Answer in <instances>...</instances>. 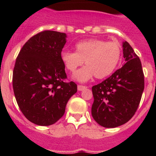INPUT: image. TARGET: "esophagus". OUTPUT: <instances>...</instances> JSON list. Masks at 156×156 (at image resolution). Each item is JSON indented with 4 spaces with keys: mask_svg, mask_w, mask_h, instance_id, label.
Here are the masks:
<instances>
[{
    "mask_svg": "<svg viewBox=\"0 0 156 156\" xmlns=\"http://www.w3.org/2000/svg\"><path fill=\"white\" fill-rule=\"evenodd\" d=\"M86 88H87L86 86H83V85H78V86H77V89H78V90H80V91L84 90V89H86Z\"/></svg>",
    "mask_w": 156,
    "mask_h": 156,
    "instance_id": "34e87169",
    "label": "esophagus"
}]
</instances>
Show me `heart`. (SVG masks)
Segmentation results:
<instances>
[{
	"label": "heart",
	"instance_id": "obj_1",
	"mask_svg": "<svg viewBox=\"0 0 156 156\" xmlns=\"http://www.w3.org/2000/svg\"><path fill=\"white\" fill-rule=\"evenodd\" d=\"M75 48L76 52H62L61 59L65 67L71 73H74L85 62L87 66L74 75V78L80 82H86L94 76L97 79L108 77L120 61V45L115 41L90 39L77 43Z\"/></svg>",
	"mask_w": 156,
	"mask_h": 156
}]
</instances>
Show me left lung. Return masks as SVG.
<instances>
[{
  "label": "left lung",
  "instance_id": "obj_1",
  "mask_svg": "<svg viewBox=\"0 0 156 156\" xmlns=\"http://www.w3.org/2000/svg\"><path fill=\"white\" fill-rule=\"evenodd\" d=\"M125 64L112 76L92 87L91 114L101 126L114 128L131 119L140 104L144 79L140 58L129 43H122Z\"/></svg>",
  "mask_w": 156,
  "mask_h": 156
}]
</instances>
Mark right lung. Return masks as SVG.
Here are the masks:
<instances>
[{
  "mask_svg": "<svg viewBox=\"0 0 156 156\" xmlns=\"http://www.w3.org/2000/svg\"><path fill=\"white\" fill-rule=\"evenodd\" d=\"M64 33L45 30L27 41L16 58L12 85L19 108L34 124L49 126L62 117L77 85L66 79L61 59Z\"/></svg>",
  "mask_w": 156,
  "mask_h": 156,
  "instance_id": "1",
  "label": "right lung"
}]
</instances>
